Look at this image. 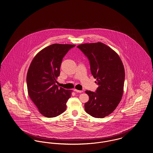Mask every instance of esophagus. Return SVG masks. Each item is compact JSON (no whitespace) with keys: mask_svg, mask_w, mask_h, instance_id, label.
I'll list each match as a JSON object with an SVG mask.
<instances>
[{"mask_svg":"<svg viewBox=\"0 0 153 153\" xmlns=\"http://www.w3.org/2000/svg\"><path fill=\"white\" fill-rule=\"evenodd\" d=\"M74 92H77V93H82V92H83V91H78V90H77V89H74Z\"/></svg>","mask_w":153,"mask_h":153,"instance_id":"1","label":"esophagus"}]
</instances>
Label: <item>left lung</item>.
<instances>
[{
	"mask_svg": "<svg viewBox=\"0 0 153 153\" xmlns=\"http://www.w3.org/2000/svg\"><path fill=\"white\" fill-rule=\"evenodd\" d=\"M89 61L91 71L99 85L96 92L86 91L89 97L85 111L95 118H104L117 108L123 92L125 70L118 54L101 43H85L77 46Z\"/></svg>",
	"mask_w": 153,
	"mask_h": 153,
	"instance_id": "left-lung-1",
	"label": "left lung"
}]
</instances>
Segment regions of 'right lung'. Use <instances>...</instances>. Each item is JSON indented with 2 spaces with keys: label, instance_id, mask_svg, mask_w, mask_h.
I'll list each match as a JSON object with an SVG mask.
<instances>
[{
  "label": "right lung",
  "instance_id": "add662e5",
  "mask_svg": "<svg viewBox=\"0 0 153 153\" xmlns=\"http://www.w3.org/2000/svg\"><path fill=\"white\" fill-rule=\"evenodd\" d=\"M74 45L55 43L39 51L33 58L27 75L28 93L41 114L48 118L60 115L72 91L59 88L57 78L60 74L63 57Z\"/></svg>",
  "mask_w": 153,
  "mask_h": 153
}]
</instances>
